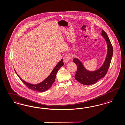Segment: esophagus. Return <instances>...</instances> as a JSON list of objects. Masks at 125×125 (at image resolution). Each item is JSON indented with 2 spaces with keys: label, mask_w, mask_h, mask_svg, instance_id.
Returning <instances> with one entry per match:
<instances>
[{
  "label": "esophagus",
  "mask_w": 125,
  "mask_h": 125,
  "mask_svg": "<svg viewBox=\"0 0 125 125\" xmlns=\"http://www.w3.org/2000/svg\"><path fill=\"white\" fill-rule=\"evenodd\" d=\"M70 59H71V57L68 54H66L65 55H64V57L63 58L64 61L65 63L68 62V61L70 60Z\"/></svg>",
  "instance_id": "34e87169"
}]
</instances>
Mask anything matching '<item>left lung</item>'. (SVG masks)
Masks as SVG:
<instances>
[{"label": "left lung", "mask_w": 125, "mask_h": 125, "mask_svg": "<svg viewBox=\"0 0 125 125\" xmlns=\"http://www.w3.org/2000/svg\"><path fill=\"white\" fill-rule=\"evenodd\" d=\"M101 35L106 40L108 52L104 64L98 70L93 72L89 71L84 67L83 63L79 59L74 58L73 60L77 67L75 78L83 85H90L96 83L99 80L104 77L110 67L113 53V47L108 36L103 30Z\"/></svg>", "instance_id": "8db88e82"}]
</instances>
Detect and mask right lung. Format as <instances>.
<instances>
[{
	"label": "right lung",
	"mask_w": 125,
	"mask_h": 125,
	"mask_svg": "<svg viewBox=\"0 0 125 125\" xmlns=\"http://www.w3.org/2000/svg\"><path fill=\"white\" fill-rule=\"evenodd\" d=\"M64 64L63 62V59H62L61 61H60L57 64V65L55 66V67L53 68L52 72L46 79L44 80L43 81H42L41 83H38L37 84H35V85L27 83L25 81H24L18 76V75L15 72V71L16 74L17 75V76H18L20 79L21 80V81L27 86V87L35 91H37L39 92H43L48 90L52 86V84L55 80V77H56V76L58 70Z\"/></svg>",
	"instance_id": "add662e5"
}]
</instances>
